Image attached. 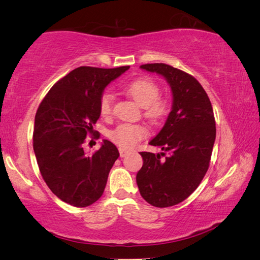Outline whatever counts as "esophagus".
Segmentation results:
<instances>
[{
	"instance_id": "34e87169",
	"label": "esophagus",
	"mask_w": 260,
	"mask_h": 260,
	"mask_svg": "<svg viewBox=\"0 0 260 260\" xmlns=\"http://www.w3.org/2000/svg\"><path fill=\"white\" fill-rule=\"evenodd\" d=\"M129 151L126 150V149H122V148H119V153H120V157H125L127 153H128Z\"/></svg>"
}]
</instances>
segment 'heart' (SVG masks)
Segmentation results:
<instances>
[{
    "label": "heart",
    "mask_w": 260,
    "mask_h": 260,
    "mask_svg": "<svg viewBox=\"0 0 260 260\" xmlns=\"http://www.w3.org/2000/svg\"><path fill=\"white\" fill-rule=\"evenodd\" d=\"M126 93L133 99L140 107L144 109V116L153 124L160 122L170 112V103L159 96V87L155 81L147 78L135 79L126 87ZM112 110V95L102 94L100 99V112L102 116H109ZM147 128L138 124L118 125L110 132V139L120 148L128 149L134 147L136 142L147 136Z\"/></svg>",
    "instance_id": "heart-1"
}]
</instances>
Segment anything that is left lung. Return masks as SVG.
<instances>
[{
	"mask_svg": "<svg viewBox=\"0 0 260 260\" xmlns=\"http://www.w3.org/2000/svg\"><path fill=\"white\" fill-rule=\"evenodd\" d=\"M165 79L172 91V110L149 144L164 152H140L143 165L136 174L141 196L156 208L181 203L199 187L209 169L215 141L213 109L201 83L171 65L140 67ZM167 152L165 160L161 156Z\"/></svg>",
	"mask_w": 260,
	"mask_h": 260,
	"instance_id": "1",
	"label": "left lung"
}]
</instances>
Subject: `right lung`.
Masks as SVG:
<instances>
[{"instance_id":"right-lung-1","label":"right lung","mask_w":260,"mask_h":260,"mask_svg":"<svg viewBox=\"0 0 260 260\" xmlns=\"http://www.w3.org/2000/svg\"><path fill=\"white\" fill-rule=\"evenodd\" d=\"M129 69L80 67L57 81L35 114L33 149L43 180L65 203L86 208L103 195L119 151L104 140L87 155L82 144L101 116L104 88Z\"/></svg>"}]
</instances>
